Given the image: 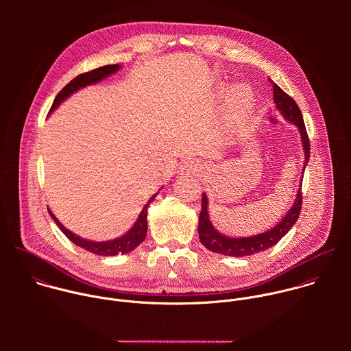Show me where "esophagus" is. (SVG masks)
<instances>
[{"instance_id":"34e87169","label":"esophagus","mask_w":351,"mask_h":351,"mask_svg":"<svg viewBox=\"0 0 351 351\" xmlns=\"http://www.w3.org/2000/svg\"><path fill=\"white\" fill-rule=\"evenodd\" d=\"M198 171H199V164L195 160H187L180 167V172H183V173H193V175H195Z\"/></svg>"}]
</instances>
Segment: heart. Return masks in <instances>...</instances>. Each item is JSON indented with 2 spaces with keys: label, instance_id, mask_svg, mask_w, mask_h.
I'll return each mask as SVG.
<instances>
[{
  "label": "heart",
  "instance_id": "heart-1",
  "mask_svg": "<svg viewBox=\"0 0 351 351\" xmlns=\"http://www.w3.org/2000/svg\"><path fill=\"white\" fill-rule=\"evenodd\" d=\"M250 112H252V108H250V94L247 90L240 88L237 90L234 99H233V106H232V115L236 122H244L250 117Z\"/></svg>",
  "mask_w": 351,
  "mask_h": 351
}]
</instances>
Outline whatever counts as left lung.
Returning a JSON list of instances; mask_svg holds the SVG:
<instances>
[{
	"label": "left lung",
	"mask_w": 351,
	"mask_h": 351,
	"mask_svg": "<svg viewBox=\"0 0 351 351\" xmlns=\"http://www.w3.org/2000/svg\"><path fill=\"white\" fill-rule=\"evenodd\" d=\"M274 101L276 108L282 112V115L291 123H294L300 134L303 138V148H304V156H306V165L310 158V138L307 134V129L304 125V119L300 111L298 106L295 104L294 99L286 94L278 84H274ZM304 165V168H306ZM303 204V194H302V184L298 187V193L295 195V199L293 203L291 210L287 213V215L271 230L252 236V237H228L221 234L213 226L210 217H208V198L203 193L202 198V213H199L198 218V236L202 243L213 253H219L230 257H245V256H253L264 250H268L269 247L275 245L295 223L300 211H302Z\"/></svg>",
	"instance_id": "8db88e82"
}]
</instances>
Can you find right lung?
Masks as SVG:
<instances>
[{
	"label": "right lung",
	"mask_w": 351,
	"mask_h": 351,
	"mask_svg": "<svg viewBox=\"0 0 351 351\" xmlns=\"http://www.w3.org/2000/svg\"><path fill=\"white\" fill-rule=\"evenodd\" d=\"M119 69V65L115 64V65H106V66H101V68H97V69H93L90 72H86V73H82L79 76H76L73 80H71L56 97L54 103L51 106V110H49V112H53L65 98H68L72 93L77 91L80 87H84L87 84H93V83H97L101 79L110 76L111 73H115ZM157 194H154L152 198L148 199V203L144 206V208L141 210L136 223L133 225V228L126 233L123 234L122 237H118L115 240H110V241H90V240H86V239H82L79 237L77 234L72 233L71 230H68L66 228H64V225L56 218V215L48 210L49 215H51V218L54 219V222L57 223V226L62 230V233L71 240L73 241L76 245L84 248L86 252H90L93 254H97V256H117V254H126L129 252H132V250H134L144 239H145V233H147V208L149 206V203L153 202V199L156 198Z\"/></svg>",
	"instance_id": "obj_1"
}]
</instances>
